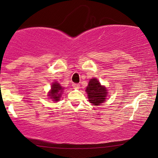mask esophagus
I'll list each match as a JSON object with an SVG mask.
<instances>
[{"instance_id":"1","label":"esophagus","mask_w":158,"mask_h":158,"mask_svg":"<svg viewBox=\"0 0 158 158\" xmlns=\"http://www.w3.org/2000/svg\"><path fill=\"white\" fill-rule=\"evenodd\" d=\"M73 87L74 88H76V89H77V88H79L80 85L78 83H73Z\"/></svg>"}]
</instances>
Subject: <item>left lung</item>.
Wrapping results in <instances>:
<instances>
[{"label":"left lung","instance_id":"1","mask_svg":"<svg viewBox=\"0 0 158 158\" xmlns=\"http://www.w3.org/2000/svg\"><path fill=\"white\" fill-rule=\"evenodd\" d=\"M85 92L88 94V101L94 106L101 105V103L104 102L108 94L106 88L101 85L98 79L95 77L90 80Z\"/></svg>","mask_w":158,"mask_h":158}]
</instances>
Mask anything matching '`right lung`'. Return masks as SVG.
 <instances>
[{"label":"right lung","mask_w":158,"mask_h":158,"mask_svg":"<svg viewBox=\"0 0 158 158\" xmlns=\"http://www.w3.org/2000/svg\"><path fill=\"white\" fill-rule=\"evenodd\" d=\"M63 89L64 88H62L60 85V83H58L57 82H54L52 84L50 91L48 93V96H49L51 99H52L53 101L57 102L58 101H60L61 95L63 93Z\"/></svg>","instance_id":"add662e5"}]
</instances>
